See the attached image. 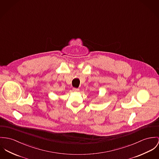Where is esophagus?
<instances>
[{"instance_id": "1", "label": "esophagus", "mask_w": 159, "mask_h": 159, "mask_svg": "<svg viewBox=\"0 0 159 159\" xmlns=\"http://www.w3.org/2000/svg\"><path fill=\"white\" fill-rule=\"evenodd\" d=\"M73 91L74 92H78L79 91V89H76V88H73Z\"/></svg>"}]
</instances>
